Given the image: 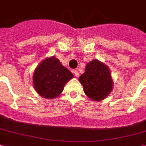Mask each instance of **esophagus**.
Segmentation results:
<instances>
[{"label":"esophagus","instance_id":"1","mask_svg":"<svg viewBox=\"0 0 146 146\" xmlns=\"http://www.w3.org/2000/svg\"><path fill=\"white\" fill-rule=\"evenodd\" d=\"M73 73H74V75L76 77L79 76V72H78V70H75L73 71Z\"/></svg>","mask_w":146,"mask_h":146}]
</instances>
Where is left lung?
Listing matches in <instances>:
<instances>
[{"label": "left lung", "instance_id": "left-lung-1", "mask_svg": "<svg viewBox=\"0 0 146 146\" xmlns=\"http://www.w3.org/2000/svg\"><path fill=\"white\" fill-rule=\"evenodd\" d=\"M84 92L92 100L100 101L112 92V81L106 65L94 60L86 65L85 73L79 78Z\"/></svg>", "mask_w": 146, "mask_h": 146}]
</instances>
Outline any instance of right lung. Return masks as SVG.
Returning a JSON list of instances; mask_svg holds the SVG:
<instances>
[{"label":"right lung","instance_id":"add662e5","mask_svg":"<svg viewBox=\"0 0 146 146\" xmlns=\"http://www.w3.org/2000/svg\"><path fill=\"white\" fill-rule=\"evenodd\" d=\"M73 76V73L53 56L42 61L34 71V88L40 96L52 99L59 96Z\"/></svg>","mask_w":146,"mask_h":146}]
</instances>
